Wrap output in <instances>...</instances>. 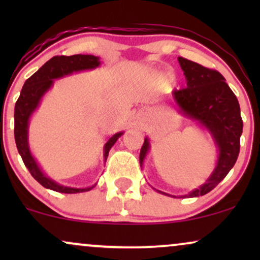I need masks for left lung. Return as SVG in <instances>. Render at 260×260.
<instances>
[{"label": "left lung", "instance_id": "obj_1", "mask_svg": "<svg viewBox=\"0 0 260 260\" xmlns=\"http://www.w3.org/2000/svg\"><path fill=\"white\" fill-rule=\"evenodd\" d=\"M178 63L186 77L187 86L172 91L177 111L207 128L219 153L215 169L205 183L188 194L178 196V198H194L214 189L234 168L240 154L243 122L237 98L221 74L183 57H178ZM149 149L150 142L145 137L144 144L140 149V166L144 162ZM157 192L170 196L161 190ZM170 197L176 198V196Z\"/></svg>", "mask_w": 260, "mask_h": 260}]
</instances>
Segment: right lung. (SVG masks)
<instances>
[{"mask_svg": "<svg viewBox=\"0 0 260 260\" xmlns=\"http://www.w3.org/2000/svg\"><path fill=\"white\" fill-rule=\"evenodd\" d=\"M100 64V58L92 55L55 56V57L49 59L38 72L32 74L30 78L26 79L24 85H23L22 91H20L19 98L16 103V107H14V139H16L17 149L26 169L29 170L32 177L47 189L73 194V193L88 192V190L92 189L94 186L85 188L67 187L62 186V184L51 180L49 176L45 175L35 157L32 156L30 148H29L28 128L31 115L40 105V101L44 95L51 89L53 80L63 78V77L70 76L72 73L82 72V71L95 70ZM122 134L123 132H118L107 139L105 145H104V161L107 160L110 149L117 142V139Z\"/></svg>", "mask_w": 260, "mask_h": 260, "instance_id": "add662e5", "label": "right lung"}]
</instances>
